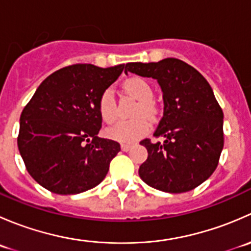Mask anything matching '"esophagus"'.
<instances>
[{
    "label": "esophagus",
    "instance_id": "esophagus-1",
    "mask_svg": "<svg viewBox=\"0 0 251 251\" xmlns=\"http://www.w3.org/2000/svg\"><path fill=\"white\" fill-rule=\"evenodd\" d=\"M131 148H132V144H125V143L121 144V149H123L124 151H128Z\"/></svg>",
    "mask_w": 251,
    "mask_h": 251
}]
</instances>
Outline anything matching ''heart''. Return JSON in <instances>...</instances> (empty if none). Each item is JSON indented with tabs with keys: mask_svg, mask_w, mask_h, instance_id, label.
I'll return each instance as SVG.
<instances>
[{
	"mask_svg": "<svg viewBox=\"0 0 251 251\" xmlns=\"http://www.w3.org/2000/svg\"><path fill=\"white\" fill-rule=\"evenodd\" d=\"M125 91L128 95L133 96L137 100H140L136 109V115H144L147 118H153L155 115V107L151 103L153 90L151 85L146 80L141 77H132L127 80L124 85ZM98 110L100 116L105 123H113L118 118L115 100L113 96V90L107 88L100 95L98 100ZM149 130V123L143 116L133 119L128 121H118L110 126L107 130V135L111 140H115L124 143H131L146 135Z\"/></svg>",
	"mask_w": 251,
	"mask_h": 251,
	"instance_id": "1",
	"label": "heart"
}]
</instances>
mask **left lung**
Masks as SVG:
<instances>
[{"mask_svg":"<svg viewBox=\"0 0 251 251\" xmlns=\"http://www.w3.org/2000/svg\"><path fill=\"white\" fill-rule=\"evenodd\" d=\"M127 72L155 78L163 92L164 114L153 136L164 142H141L148 151L138 170L142 181L166 193L192 191L211 176L224 148V113L211 86L176 58L127 63Z\"/></svg>","mask_w":251,"mask_h":251,"instance_id":"8db88e82","label":"left lung"}]
</instances>
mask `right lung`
<instances>
[{"instance_id":"right-lung-1","label":"right lung","mask_w":251,"mask_h":251,"mask_svg":"<svg viewBox=\"0 0 251 251\" xmlns=\"http://www.w3.org/2000/svg\"><path fill=\"white\" fill-rule=\"evenodd\" d=\"M124 68L69 65L37 87L20 115L18 148L27 173L44 188L77 194L107 176L120 144L97 136L102 127L98 100Z\"/></svg>"}]
</instances>
